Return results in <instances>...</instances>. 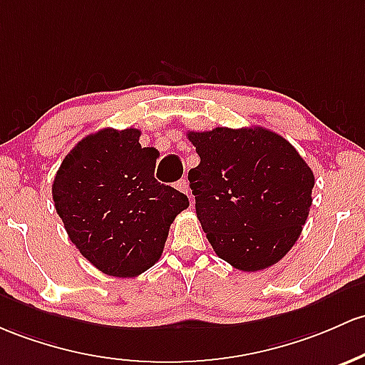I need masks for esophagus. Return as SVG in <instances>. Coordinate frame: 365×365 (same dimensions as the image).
<instances>
[{
  "label": "esophagus",
  "mask_w": 365,
  "mask_h": 365,
  "mask_svg": "<svg viewBox=\"0 0 365 365\" xmlns=\"http://www.w3.org/2000/svg\"><path fill=\"white\" fill-rule=\"evenodd\" d=\"M176 189H178V190H182L183 194H187V195L190 194V192H189V182H187L185 178H182V180H180L178 183H176Z\"/></svg>",
  "instance_id": "1"
}]
</instances>
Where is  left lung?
<instances>
[{"mask_svg":"<svg viewBox=\"0 0 365 365\" xmlns=\"http://www.w3.org/2000/svg\"><path fill=\"white\" fill-rule=\"evenodd\" d=\"M189 140L201 158L189 171L195 213L215 253L242 272L275 265L310 213V166L259 126L189 131Z\"/></svg>","mask_w":365,"mask_h":365,"instance_id":"8db88e82","label":"left lung"}]
</instances>
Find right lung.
Returning a JSON list of instances; mask_svg holds the SVG:
<instances>
[{"mask_svg": "<svg viewBox=\"0 0 365 365\" xmlns=\"http://www.w3.org/2000/svg\"><path fill=\"white\" fill-rule=\"evenodd\" d=\"M140 130L103 128L66 155L55 175V210L88 262L112 277H137L161 258L185 194L154 178V147Z\"/></svg>", "mask_w": 365, "mask_h": 365, "instance_id": "add662e5", "label": "right lung"}]
</instances>
